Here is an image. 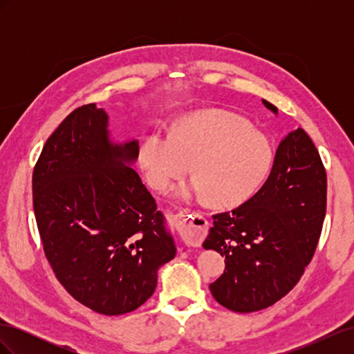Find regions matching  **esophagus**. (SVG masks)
Returning <instances> with one entry per match:
<instances>
[{"instance_id":"esophagus-1","label":"esophagus","mask_w":354,"mask_h":354,"mask_svg":"<svg viewBox=\"0 0 354 354\" xmlns=\"http://www.w3.org/2000/svg\"><path fill=\"white\" fill-rule=\"evenodd\" d=\"M186 223L187 224H185L180 229V236L187 246H198L203 241V238L207 236L208 221L202 216L195 214V216H189V220Z\"/></svg>"}]
</instances>
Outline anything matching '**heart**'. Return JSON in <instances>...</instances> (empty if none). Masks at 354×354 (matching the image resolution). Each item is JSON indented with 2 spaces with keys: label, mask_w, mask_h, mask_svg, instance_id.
Masks as SVG:
<instances>
[{
  "label": "heart",
  "mask_w": 354,
  "mask_h": 354,
  "mask_svg": "<svg viewBox=\"0 0 354 354\" xmlns=\"http://www.w3.org/2000/svg\"><path fill=\"white\" fill-rule=\"evenodd\" d=\"M138 162L156 190L185 177L192 165L196 180L176 189L178 199L209 198L218 207H234L264 183L273 164V146L242 118L203 109L181 116L173 134H149L138 147Z\"/></svg>",
  "instance_id": "obj_1"
}]
</instances>
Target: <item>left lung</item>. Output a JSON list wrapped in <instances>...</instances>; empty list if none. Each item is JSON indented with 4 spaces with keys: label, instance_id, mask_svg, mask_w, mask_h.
<instances>
[{
    "label": "left lung",
    "instance_id": "1",
    "mask_svg": "<svg viewBox=\"0 0 354 354\" xmlns=\"http://www.w3.org/2000/svg\"><path fill=\"white\" fill-rule=\"evenodd\" d=\"M277 115V108L263 100ZM326 212V173L301 128L277 146L263 187L241 207L214 216L203 248L224 257L226 269L209 285L226 308L251 313L279 301L310 263Z\"/></svg>",
    "mask_w": 354,
    "mask_h": 354
}]
</instances>
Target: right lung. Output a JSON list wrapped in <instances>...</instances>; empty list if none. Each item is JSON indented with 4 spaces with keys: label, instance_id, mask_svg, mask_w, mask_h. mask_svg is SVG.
Instances as JSON below:
<instances>
[{
    "label": "right lung",
    "instance_id": "add662e5",
    "mask_svg": "<svg viewBox=\"0 0 354 354\" xmlns=\"http://www.w3.org/2000/svg\"><path fill=\"white\" fill-rule=\"evenodd\" d=\"M138 140L116 142L95 103L68 115L46 142L32 176L44 252L80 303L118 316L155 292L177 248L164 214L133 165Z\"/></svg>",
    "mask_w": 354,
    "mask_h": 354
}]
</instances>
